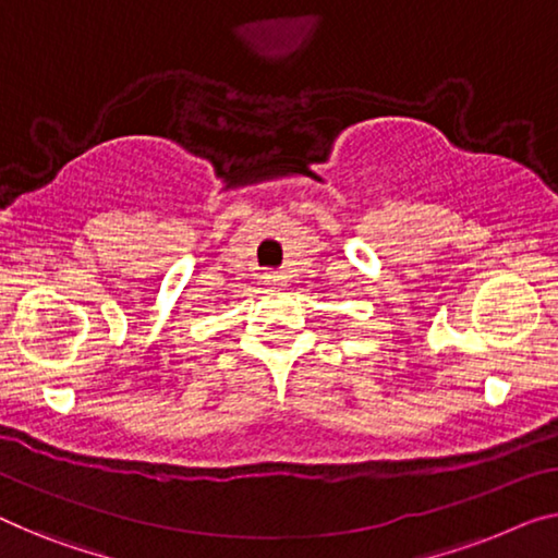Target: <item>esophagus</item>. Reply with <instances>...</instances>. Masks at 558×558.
Masks as SVG:
<instances>
[{
	"mask_svg": "<svg viewBox=\"0 0 558 558\" xmlns=\"http://www.w3.org/2000/svg\"><path fill=\"white\" fill-rule=\"evenodd\" d=\"M263 278H265V282H270V286H282V282H286V272H282V270H268Z\"/></svg>",
	"mask_w": 558,
	"mask_h": 558,
	"instance_id": "obj_1",
	"label": "esophagus"
}]
</instances>
